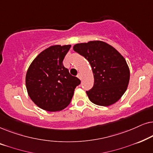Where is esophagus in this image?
I'll list each match as a JSON object with an SVG mask.
<instances>
[{
	"instance_id": "34e87169",
	"label": "esophagus",
	"mask_w": 153,
	"mask_h": 153,
	"mask_svg": "<svg viewBox=\"0 0 153 153\" xmlns=\"http://www.w3.org/2000/svg\"><path fill=\"white\" fill-rule=\"evenodd\" d=\"M77 77H78L79 79H81V73H79L78 75H77Z\"/></svg>"
}]
</instances>
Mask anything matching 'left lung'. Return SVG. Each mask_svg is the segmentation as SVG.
I'll return each instance as SVG.
<instances>
[{"label":"left lung","mask_w":153,"mask_h":153,"mask_svg":"<svg viewBox=\"0 0 153 153\" xmlns=\"http://www.w3.org/2000/svg\"><path fill=\"white\" fill-rule=\"evenodd\" d=\"M73 49L87 59L92 68L94 85L86 91L89 100L103 106L118 101L126 91L130 75L124 57L102 41L76 44Z\"/></svg>","instance_id":"8db88e82"}]
</instances>
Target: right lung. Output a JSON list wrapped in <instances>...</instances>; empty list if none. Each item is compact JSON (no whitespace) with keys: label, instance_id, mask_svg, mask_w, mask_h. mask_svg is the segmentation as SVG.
Wrapping results in <instances>:
<instances>
[{"label":"right lung","instance_id":"right-lung-1","mask_svg":"<svg viewBox=\"0 0 153 153\" xmlns=\"http://www.w3.org/2000/svg\"><path fill=\"white\" fill-rule=\"evenodd\" d=\"M71 45H54L42 51L30 64L26 76L29 97L39 108L58 111L70 103L81 83L62 64Z\"/></svg>","mask_w":153,"mask_h":153}]
</instances>
